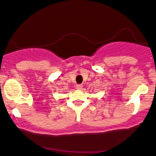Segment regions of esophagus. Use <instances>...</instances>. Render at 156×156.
<instances>
[{
	"label": "esophagus",
	"mask_w": 156,
	"mask_h": 156,
	"mask_svg": "<svg viewBox=\"0 0 156 156\" xmlns=\"http://www.w3.org/2000/svg\"><path fill=\"white\" fill-rule=\"evenodd\" d=\"M83 87V85L82 84H77L76 85V88L78 89V90H81Z\"/></svg>",
	"instance_id": "1"
}]
</instances>
